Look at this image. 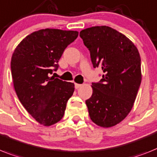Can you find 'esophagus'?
Instances as JSON below:
<instances>
[{"mask_svg": "<svg viewBox=\"0 0 157 157\" xmlns=\"http://www.w3.org/2000/svg\"><path fill=\"white\" fill-rule=\"evenodd\" d=\"M82 86V85H81V84H75V88H76V89H79V88H81V87Z\"/></svg>", "mask_w": 157, "mask_h": 157, "instance_id": "34e87169", "label": "esophagus"}]
</instances>
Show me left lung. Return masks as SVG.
Masks as SVG:
<instances>
[{
    "label": "left lung",
    "instance_id": "obj_1",
    "mask_svg": "<svg viewBox=\"0 0 157 157\" xmlns=\"http://www.w3.org/2000/svg\"><path fill=\"white\" fill-rule=\"evenodd\" d=\"M90 52L93 68L104 74L93 83V94L85 103L93 123L115 126L130 113L141 82L140 56L137 48L121 33L109 26H94L80 33Z\"/></svg>",
    "mask_w": 157,
    "mask_h": 157
}]
</instances>
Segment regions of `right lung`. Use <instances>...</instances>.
<instances>
[{
  "label": "right lung",
  "mask_w": 157,
  "mask_h": 157,
  "mask_svg": "<svg viewBox=\"0 0 157 157\" xmlns=\"http://www.w3.org/2000/svg\"><path fill=\"white\" fill-rule=\"evenodd\" d=\"M77 36V31L38 30L24 38L13 53L11 72L16 93L28 113L42 125H52L62 119L67 101L73 94V83L50 76L58 68L64 49Z\"/></svg>",
  "instance_id": "1"
}]
</instances>
